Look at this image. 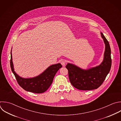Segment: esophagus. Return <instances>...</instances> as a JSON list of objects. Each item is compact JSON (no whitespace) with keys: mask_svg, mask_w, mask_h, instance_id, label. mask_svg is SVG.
<instances>
[{"mask_svg":"<svg viewBox=\"0 0 121 121\" xmlns=\"http://www.w3.org/2000/svg\"><path fill=\"white\" fill-rule=\"evenodd\" d=\"M60 63L61 64V65H63V66H65V63H66V62L64 60H62L61 61H60Z\"/></svg>","mask_w":121,"mask_h":121,"instance_id":"esophagus-1","label":"esophagus"}]
</instances>
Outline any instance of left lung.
<instances>
[{
  "instance_id": "left-lung-1",
  "label": "left lung",
  "mask_w": 121,
  "mask_h": 121,
  "mask_svg": "<svg viewBox=\"0 0 121 121\" xmlns=\"http://www.w3.org/2000/svg\"><path fill=\"white\" fill-rule=\"evenodd\" d=\"M102 37L105 44V51L103 62L98 66L87 70L80 68L74 65L68 63L70 82L75 88L81 90H91L101 86L110 72L112 65L111 48L109 43L102 33Z\"/></svg>"
}]
</instances>
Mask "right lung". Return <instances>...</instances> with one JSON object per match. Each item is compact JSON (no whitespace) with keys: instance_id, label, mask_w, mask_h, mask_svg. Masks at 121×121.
I'll list each match as a JSON object with an SVG mask.
<instances>
[{"instance_id":"right-lung-1","label":"right lung","mask_w":121,"mask_h":121,"mask_svg":"<svg viewBox=\"0 0 121 121\" xmlns=\"http://www.w3.org/2000/svg\"><path fill=\"white\" fill-rule=\"evenodd\" d=\"M10 67L19 85L25 90L34 93L40 94L46 91L52 84L57 71L62 67L58 63L50 65L40 75L33 78H24L17 75L14 69L11 51Z\"/></svg>"}]
</instances>
